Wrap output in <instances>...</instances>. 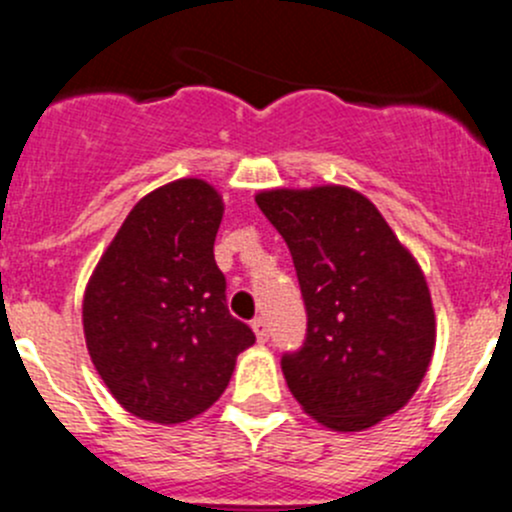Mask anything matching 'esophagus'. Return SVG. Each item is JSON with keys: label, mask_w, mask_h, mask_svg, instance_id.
Here are the masks:
<instances>
[{"label": "esophagus", "mask_w": 512, "mask_h": 512, "mask_svg": "<svg viewBox=\"0 0 512 512\" xmlns=\"http://www.w3.org/2000/svg\"><path fill=\"white\" fill-rule=\"evenodd\" d=\"M252 329H255V334H257V342H267V339H270V329H267L265 317L252 319Z\"/></svg>", "instance_id": "34e87169"}]
</instances>
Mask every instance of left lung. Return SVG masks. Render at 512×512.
Listing matches in <instances>:
<instances>
[{
  "mask_svg": "<svg viewBox=\"0 0 512 512\" xmlns=\"http://www.w3.org/2000/svg\"><path fill=\"white\" fill-rule=\"evenodd\" d=\"M257 208L285 237L307 334L282 356L294 399L334 431H361L414 396L436 344L421 267L371 200L342 185L265 190Z\"/></svg>",
  "mask_w": 512,
  "mask_h": 512,
  "instance_id": "1",
  "label": "left lung"
}]
</instances>
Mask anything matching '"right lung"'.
<instances>
[{
	"instance_id": "add662e5",
	"label": "right lung",
	"mask_w": 512,
	"mask_h": 512,
	"mask_svg": "<svg viewBox=\"0 0 512 512\" xmlns=\"http://www.w3.org/2000/svg\"><path fill=\"white\" fill-rule=\"evenodd\" d=\"M223 198L183 178L138 200L91 275L84 334L113 399L146 421L203 414L255 334L227 309L213 245Z\"/></svg>"
}]
</instances>
